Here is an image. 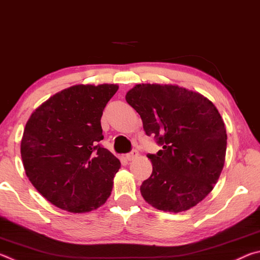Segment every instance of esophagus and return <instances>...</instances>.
Listing matches in <instances>:
<instances>
[{
	"mask_svg": "<svg viewBox=\"0 0 260 260\" xmlns=\"http://www.w3.org/2000/svg\"><path fill=\"white\" fill-rule=\"evenodd\" d=\"M138 156H139V152H138V151H136V150H132L131 152H128V153H127V155H126V159H127V160H133V159H135V158L138 157Z\"/></svg>",
	"mask_w": 260,
	"mask_h": 260,
	"instance_id": "1",
	"label": "esophagus"
}]
</instances>
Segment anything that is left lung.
<instances>
[{
  "instance_id": "8db88e82",
  "label": "left lung",
  "mask_w": 260,
  "mask_h": 260,
  "mask_svg": "<svg viewBox=\"0 0 260 260\" xmlns=\"http://www.w3.org/2000/svg\"><path fill=\"white\" fill-rule=\"evenodd\" d=\"M126 101L140 114L146 134L162 147L147 155L152 173L140 187L143 199L174 213L199 204L225 164L227 134L217 108L196 91L158 83L136 85Z\"/></svg>"
}]
</instances>
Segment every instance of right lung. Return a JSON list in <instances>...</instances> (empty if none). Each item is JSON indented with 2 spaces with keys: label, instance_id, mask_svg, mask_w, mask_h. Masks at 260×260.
<instances>
[{
  "label": "right lung",
  "instance_id": "add662e5",
  "mask_svg": "<svg viewBox=\"0 0 260 260\" xmlns=\"http://www.w3.org/2000/svg\"><path fill=\"white\" fill-rule=\"evenodd\" d=\"M117 85H77L42 103L26 122L20 144L29 181L57 208L85 213L111 195L120 161L100 144L101 117Z\"/></svg>",
  "mask_w": 260,
  "mask_h": 260
}]
</instances>
